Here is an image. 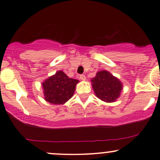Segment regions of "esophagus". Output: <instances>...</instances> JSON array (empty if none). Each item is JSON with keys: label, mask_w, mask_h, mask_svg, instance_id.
Masks as SVG:
<instances>
[{"label": "esophagus", "mask_w": 160, "mask_h": 160, "mask_svg": "<svg viewBox=\"0 0 160 160\" xmlns=\"http://www.w3.org/2000/svg\"><path fill=\"white\" fill-rule=\"evenodd\" d=\"M80 80H83V81H84V80H86V76L83 75V74L80 75Z\"/></svg>", "instance_id": "34e87169"}]
</instances>
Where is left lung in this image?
Here are the masks:
<instances>
[{"label":"left lung","instance_id":"obj_1","mask_svg":"<svg viewBox=\"0 0 160 160\" xmlns=\"http://www.w3.org/2000/svg\"><path fill=\"white\" fill-rule=\"evenodd\" d=\"M92 87L95 95L107 102H115L120 97L122 83L117 77L107 70H100L91 79Z\"/></svg>","mask_w":160,"mask_h":160}]
</instances>
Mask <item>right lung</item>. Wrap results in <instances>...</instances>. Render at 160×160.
<instances>
[{"mask_svg":"<svg viewBox=\"0 0 160 160\" xmlns=\"http://www.w3.org/2000/svg\"><path fill=\"white\" fill-rule=\"evenodd\" d=\"M78 83V80L70 78L62 70L57 71L42 83L44 100L56 105L64 104L73 97Z\"/></svg>","mask_w":160,"mask_h":160,"instance_id":"right-lung-1","label":"right lung"}]
</instances>
